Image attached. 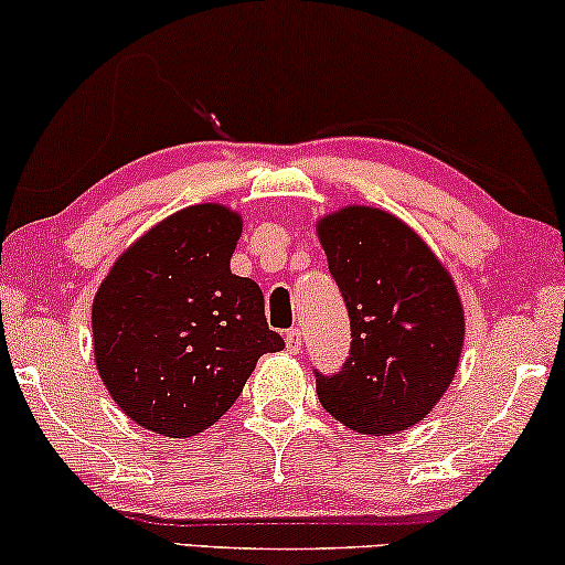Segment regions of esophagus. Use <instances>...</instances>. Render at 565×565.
Here are the masks:
<instances>
[{
  "label": "esophagus",
  "mask_w": 565,
  "mask_h": 565,
  "mask_svg": "<svg viewBox=\"0 0 565 565\" xmlns=\"http://www.w3.org/2000/svg\"><path fill=\"white\" fill-rule=\"evenodd\" d=\"M300 344H303V334H300V329H290L288 334H285V347H288V352H298Z\"/></svg>",
  "instance_id": "34e87169"
}]
</instances>
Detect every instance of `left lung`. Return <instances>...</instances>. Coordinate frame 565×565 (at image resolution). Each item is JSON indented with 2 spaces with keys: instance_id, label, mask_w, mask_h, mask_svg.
Here are the masks:
<instances>
[{
  "instance_id": "8db88e82",
  "label": "left lung",
  "mask_w": 565,
  "mask_h": 565,
  "mask_svg": "<svg viewBox=\"0 0 565 565\" xmlns=\"http://www.w3.org/2000/svg\"><path fill=\"white\" fill-rule=\"evenodd\" d=\"M350 311L352 350L337 375L316 373L321 406L360 435H398L450 388L466 339L452 275L388 211L344 205L316 221Z\"/></svg>"
}]
</instances>
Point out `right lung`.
<instances>
[{"label":"right lung","instance_id":"right-lung-1","mask_svg":"<svg viewBox=\"0 0 565 565\" xmlns=\"http://www.w3.org/2000/svg\"><path fill=\"white\" fill-rule=\"evenodd\" d=\"M242 215L182 207L115 259L92 303L97 373L138 427L184 439L234 406L265 352L282 350L265 298L231 273Z\"/></svg>","mask_w":565,"mask_h":565}]
</instances>
